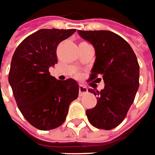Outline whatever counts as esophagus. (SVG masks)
I'll use <instances>...</instances> for the list:
<instances>
[{"label": "esophagus", "instance_id": "34e87169", "mask_svg": "<svg viewBox=\"0 0 155 155\" xmlns=\"http://www.w3.org/2000/svg\"><path fill=\"white\" fill-rule=\"evenodd\" d=\"M87 93V88L85 86H83V85H82V84H80L79 85V95L80 96H83V95H84V94Z\"/></svg>", "mask_w": 155, "mask_h": 155}]
</instances>
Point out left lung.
Segmentation results:
<instances>
[{
    "label": "left lung",
    "instance_id": "8db88e82",
    "mask_svg": "<svg viewBox=\"0 0 155 155\" xmlns=\"http://www.w3.org/2000/svg\"><path fill=\"white\" fill-rule=\"evenodd\" d=\"M79 36L95 49V62L89 80L103 78L100 92L88 89L97 96L96 106L87 109L90 124L101 129H113L126 117L139 86V66L128 42L110 31H80ZM100 82V78H97Z\"/></svg>",
    "mask_w": 155,
    "mask_h": 155
}]
</instances>
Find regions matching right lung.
<instances>
[{
    "label": "right lung",
    "instance_id": "obj_1",
    "mask_svg": "<svg viewBox=\"0 0 155 155\" xmlns=\"http://www.w3.org/2000/svg\"><path fill=\"white\" fill-rule=\"evenodd\" d=\"M75 29H41L16 48L8 81L18 108L35 128L50 130L65 121L68 107L78 97L75 80L56 79L49 68L58 63L57 47Z\"/></svg>",
    "mask_w": 155,
    "mask_h": 155
}]
</instances>
